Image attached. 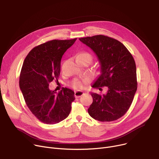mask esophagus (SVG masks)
<instances>
[{
    "label": "esophagus",
    "instance_id": "obj_1",
    "mask_svg": "<svg viewBox=\"0 0 159 159\" xmlns=\"http://www.w3.org/2000/svg\"><path fill=\"white\" fill-rule=\"evenodd\" d=\"M83 94H84V92L81 91H75V98H79L80 97H81Z\"/></svg>",
    "mask_w": 159,
    "mask_h": 159
}]
</instances>
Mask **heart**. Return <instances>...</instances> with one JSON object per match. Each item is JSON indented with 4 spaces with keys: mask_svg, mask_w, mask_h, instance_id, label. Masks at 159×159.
Listing matches in <instances>:
<instances>
[{
    "mask_svg": "<svg viewBox=\"0 0 159 159\" xmlns=\"http://www.w3.org/2000/svg\"><path fill=\"white\" fill-rule=\"evenodd\" d=\"M77 58H86V59H88V61H91V59H92V56H91V55L88 52H82V53H79L77 54ZM84 83H85V82H81L80 80H75L72 82L71 86L75 89H80V88H83V86H84Z\"/></svg>",
    "mask_w": 159,
    "mask_h": 159,
    "instance_id": "heart-1",
    "label": "heart"
}]
</instances>
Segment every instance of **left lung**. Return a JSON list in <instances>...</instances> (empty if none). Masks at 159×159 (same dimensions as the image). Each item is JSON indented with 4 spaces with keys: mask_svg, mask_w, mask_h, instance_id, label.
<instances>
[{
    "mask_svg": "<svg viewBox=\"0 0 159 159\" xmlns=\"http://www.w3.org/2000/svg\"><path fill=\"white\" fill-rule=\"evenodd\" d=\"M97 55L101 74L92 87L102 89L105 95L91 93L93 103L88 111L91 117L101 122L117 120L127 112L137 89V70L134 58L120 41L98 35L80 38Z\"/></svg>",
    "mask_w": 159,
    "mask_h": 159,
    "instance_id": "8db88e82",
    "label": "left lung"
}]
</instances>
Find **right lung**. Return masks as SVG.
Segmentation results:
<instances>
[{"label":"right lung","mask_w":159,"mask_h":159,"mask_svg":"<svg viewBox=\"0 0 159 159\" xmlns=\"http://www.w3.org/2000/svg\"><path fill=\"white\" fill-rule=\"evenodd\" d=\"M77 38L52 40L33 48L25 58L21 69L19 86L25 102L35 117L47 124L60 122L68 116L73 91L63 88L57 94L49 89L53 80L58 82L62 55Z\"/></svg>","instance_id":"obj_1"}]
</instances>
